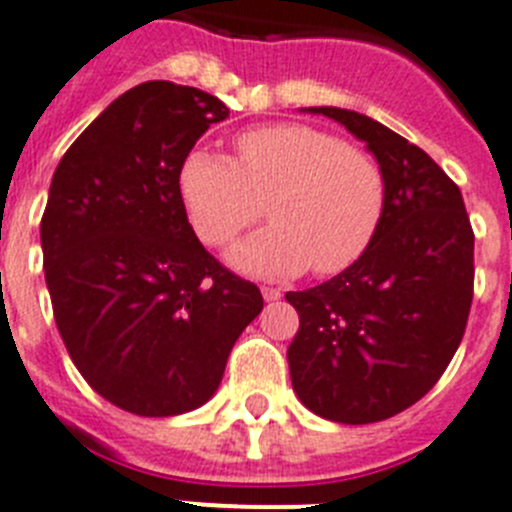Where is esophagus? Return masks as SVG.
Instances as JSON below:
<instances>
[{"mask_svg": "<svg viewBox=\"0 0 512 512\" xmlns=\"http://www.w3.org/2000/svg\"><path fill=\"white\" fill-rule=\"evenodd\" d=\"M261 295H264L266 302H274V300H279L284 292L279 287H266V284H264V287H261Z\"/></svg>", "mask_w": 512, "mask_h": 512, "instance_id": "1", "label": "esophagus"}]
</instances>
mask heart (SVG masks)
<instances>
[{"instance_id":"obj_1","label":"heart","mask_w":512,"mask_h":512,"mask_svg":"<svg viewBox=\"0 0 512 512\" xmlns=\"http://www.w3.org/2000/svg\"><path fill=\"white\" fill-rule=\"evenodd\" d=\"M235 153L197 148L179 169V194L207 246L233 241L269 200L274 223L238 243L230 264L259 277H328L369 251L387 205L372 153L302 122L243 130Z\"/></svg>"}]
</instances>
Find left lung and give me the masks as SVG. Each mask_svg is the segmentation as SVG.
I'll list each match as a JSON object with an SVG mask.
<instances>
[{
  "instance_id": "8db88e82",
  "label": "left lung",
  "mask_w": 512,
  "mask_h": 512,
  "mask_svg": "<svg viewBox=\"0 0 512 512\" xmlns=\"http://www.w3.org/2000/svg\"><path fill=\"white\" fill-rule=\"evenodd\" d=\"M364 140L387 205L369 251L338 277L287 292L300 315L289 377L305 408L346 425L415 405L446 372L474 295V230L446 171L382 122L310 107Z\"/></svg>"
}]
</instances>
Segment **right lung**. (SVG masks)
<instances>
[{"instance_id": "right-lung-1", "label": "right lung", "mask_w": 512, "mask_h": 512, "mask_svg": "<svg viewBox=\"0 0 512 512\" xmlns=\"http://www.w3.org/2000/svg\"><path fill=\"white\" fill-rule=\"evenodd\" d=\"M228 107L171 81L138 84L63 153L40 220L45 284L71 361L117 408H200L264 307L259 287L205 251L179 169Z\"/></svg>"}]
</instances>
